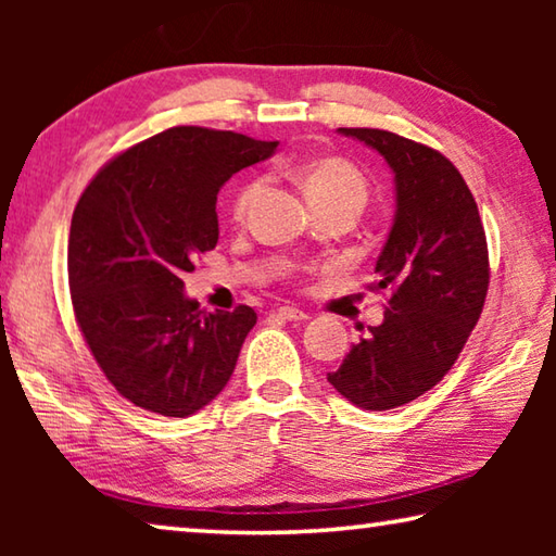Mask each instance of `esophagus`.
I'll return each mask as SVG.
<instances>
[{"label": "esophagus", "instance_id": "34e87169", "mask_svg": "<svg viewBox=\"0 0 556 556\" xmlns=\"http://www.w3.org/2000/svg\"><path fill=\"white\" fill-rule=\"evenodd\" d=\"M277 314H279V318H285V321H306V318H308L306 312H301V308L289 306V304L279 306Z\"/></svg>", "mask_w": 556, "mask_h": 556}]
</instances>
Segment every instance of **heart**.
Returning <instances> with one entry per match:
<instances>
[{"mask_svg":"<svg viewBox=\"0 0 556 556\" xmlns=\"http://www.w3.org/2000/svg\"><path fill=\"white\" fill-rule=\"evenodd\" d=\"M296 181L301 191L308 199V203H326L333 199H355L365 203V195H368V186H365L363 174L357 172L343 159L324 156V159H312V162H304L296 168ZM260 193V181L244 184L238 195H235L232 211L235 215H244L250 208L252 201L257 199Z\"/></svg>","mask_w":556,"mask_h":556,"instance_id":"b5f03b06","label":"heart"}]
</instances>
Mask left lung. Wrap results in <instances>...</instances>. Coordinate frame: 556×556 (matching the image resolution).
Wrapping results in <instances>:
<instances>
[{
  "label": "left lung",
  "mask_w": 556,
  "mask_h": 556,
  "mask_svg": "<svg viewBox=\"0 0 556 556\" xmlns=\"http://www.w3.org/2000/svg\"><path fill=\"white\" fill-rule=\"evenodd\" d=\"M378 152L394 181V215L375 262V289L392 299L341 368L338 394L361 409L402 407L434 388L483 312L488 244L464 176L444 154L384 129H338Z\"/></svg>",
  "instance_id": "left-lung-1"
}]
</instances>
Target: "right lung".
Masks as SVG:
<instances>
[{"label": "right lung", "instance_id": "right-lung-1", "mask_svg": "<svg viewBox=\"0 0 556 556\" xmlns=\"http://www.w3.org/2000/svg\"><path fill=\"white\" fill-rule=\"evenodd\" d=\"M277 142L172 127L112 159L75 205L68 281L105 378L137 407L191 417L225 390L255 308L201 312L193 260L218 244V191Z\"/></svg>", "mask_w": 556, "mask_h": 556}]
</instances>
